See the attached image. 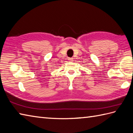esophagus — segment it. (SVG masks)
<instances>
[{"label":"esophagus","instance_id":"obj_1","mask_svg":"<svg viewBox=\"0 0 133 133\" xmlns=\"http://www.w3.org/2000/svg\"><path fill=\"white\" fill-rule=\"evenodd\" d=\"M73 61H74V59H73L72 58H69V62H73Z\"/></svg>","mask_w":133,"mask_h":133}]
</instances>
